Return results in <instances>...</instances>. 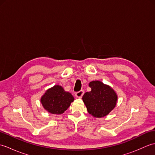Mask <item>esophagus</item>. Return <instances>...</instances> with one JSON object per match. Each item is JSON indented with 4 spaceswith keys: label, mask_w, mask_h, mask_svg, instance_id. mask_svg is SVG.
Listing matches in <instances>:
<instances>
[{
    "label": "esophagus",
    "mask_w": 155,
    "mask_h": 155,
    "mask_svg": "<svg viewBox=\"0 0 155 155\" xmlns=\"http://www.w3.org/2000/svg\"><path fill=\"white\" fill-rule=\"evenodd\" d=\"M84 94V91L83 90H81L77 92V93H75V96L77 97V98H81L83 97V95Z\"/></svg>",
    "instance_id": "obj_1"
}]
</instances>
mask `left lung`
<instances>
[{
	"mask_svg": "<svg viewBox=\"0 0 155 155\" xmlns=\"http://www.w3.org/2000/svg\"><path fill=\"white\" fill-rule=\"evenodd\" d=\"M90 92L85 93L83 100L88 113L94 117L106 116L116 106L117 95L113 89L98 81L89 83Z\"/></svg>",
	"mask_w": 155,
	"mask_h": 155,
	"instance_id": "1",
	"label": "left lung"
}]
</instances>
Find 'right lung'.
I'll use <instances>...</instances> for the list:
<instances>
[{"label": "right lung", "instance_id": "add662e5", "mask_svg": "<svg viewBox=\"0 0 155 155\" xmlns=\"http://www.w3.org/2000/svg\"><path fill=\"white\" fill-rule=\"evenodd\" d=\"M73 101V96L59 85L49 88L41 99L45 109L49 113L56 114L63 113Z\"/></svg>", "mask_w": 155, "mask_h": 155}]
</instances>
